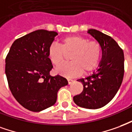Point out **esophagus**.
<instances>
[{
	"label": "esophagus",
	"instance_id": "34e87169",
	"mask_svg": "<svg viewBox=\"0 0 132 132\" xmlns=\"http://www.w3.org/2000/svg\"><path fill=\"white\" fill-rule=\"evenodd\" d=\"M67 81H68V84H71L72 82H74V80L72 79H67Z\"/></svg>",
	"mask_w": 132,
	"mask_h": 132
}]
</instances>
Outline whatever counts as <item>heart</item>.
<instances>
[{"mask_svg":"<svg viewBox=\"0 0 132 132\" xmlns=\"http://www.w3.org/2000/svg\"><path fill=\"white\" fill-rule=\"evenodd\" d=\"M66 53H72V61L59 65L55 72L66 77H73L82 72L88 74L96 69L101 56V46L96 41H89L80 36H70L62 39L61 46L53 43L48 49V57L55 65L62 62Z\"/></svg>","mask_w":132,"mask_h":132,"instance_id":"heart-1","label":"heart"}]
</instances>
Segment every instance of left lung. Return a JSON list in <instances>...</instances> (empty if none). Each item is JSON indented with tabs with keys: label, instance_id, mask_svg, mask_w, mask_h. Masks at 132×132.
Instances as JSON below:
<instances>
[{
	"label": "left lung",
	"instance_id": "1",
	"mask_svg": "<svg viewBox=\"0 0 132 132\" xmlns=\"http://www.w3.org/2000/svg\"><path fill=\"white\" fill-rule=\"evenodd\" d=\"M87 33L101 46V60L91 75L78 79L83 84V91L73 97V101L81 108L98 109L108 104L119 90L124 77L125 57L123 51L112 37L93 29Z\"/></svg>",
	"mask_w": 132,
	"mask_h": 132
}]
</instances>
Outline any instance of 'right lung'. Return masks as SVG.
I'll return each instance as SVG.
<instances>
[{
  "label": "right lung",
  "instance_id": "obj_1",
  "mask_svg": "<svg viewBox=\"0 0 132 132\" xmlns=\"http://www.w3.org/2000/svg\"><path fill=\"white\" fill-rule=\"evenodd\" d=\"M55 31H34L14 41L5 58V75L11 93L26 109L40 112L55 103L60 88L68 84L63 77H51L49 46Z\"/></svg>",
  "mask_w": 132,
  "mask_h": 132
}]
</instances>
